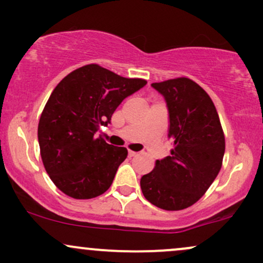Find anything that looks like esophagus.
<instances>
[{
  "mask_svg": "<svg viewBox=\"0 0 263 263\" xmlns=\"http://www.w3.org/2000/svg\"><path fill=\"white\" fill-rule=\"evenodd\" d=\"M137 156V152H135V151H128V157H135Z\"/></svg>",
  "mask_w": 263,
  "mask_h": 263,
  "instance_id": "obj_1",
  "label": "esophagus"
}]
</instances>
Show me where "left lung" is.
I'll use <instances>...</instances> for the list:
<instances>
[{"label":"left lung","mask_w":263,"mask_h":263,"mask_svg":"<svg viewBox=\"0 0 263 263\" xmlns=\"http://www.w3.org/2000/svg\"><path fill=\"white\" fill-rule=\"evenodd\" d=\"M152 86L167 102L173 149L141 178V189L157 208L182 210L197 203L219 174L224 131L213 100L195 81L176 78Z\"/></svg>","instance_id":"1"}]
</instances>
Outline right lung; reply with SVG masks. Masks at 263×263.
I'll use <instances>...</instances> for the list:
<instances>
[{"label":"right lung","mask_w":263,"mask_h":263,"mask_svg":"<svg viewBox=\"0 0 263 263\" xmlns=\"http://www.w3.org/2000/svg\"><path fill=\"white\" fill-rule=\"evenodd\" d=\"M146 84L89 64L55 86L39 119L38 142L45 171L64 194L91 199L110 188L127 149L95 134L110 123L123 99Z\"/></svg>","instance_id":"right-lung-1"}]
</instances>
